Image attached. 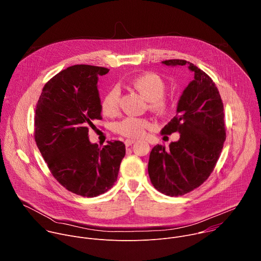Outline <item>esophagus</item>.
I'll return each mask as SVG.
<instances>
[{
  "instance_id": "1",
  "label": "esophagus",
  "mask_w": 261,
  "mask_h": 261,
  "mask_svg": "<svg viewBox=\"0 0 261 261\" xmlns=\"http://www.w3.org/2000/svg\"><path fill=\"white\" fill-rule=\"evenodd\" d=\"M135 141H136L135 139H126V140H125V144H126V146H130V145L133 144Z\"/></svg>"
}]
</instances>
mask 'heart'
<instances>
[{
  "label": "heart",
  "instance_id": "heart-1",
  "mask_svg": "<svg viewBox=\"0 0 261 261\" xmlns=\"http://www.w3.org/2000/svg\"><path fill=\"white\" fill-rule=\"evenodd\" d=\"M130 86L146 101L150 102V108L156 113L163 114L167 108L164 100L165 84L155 73H143L131 80ZM120 93L118 89L109 90L102 99L101 108L105 116L113 117L118 113ZM150 126L147 121L138 118H126L116 126L118 133L126 137H138L144 129Z\"/></svg>",
  "mask_w": 261,
  "mask_h": 261
}]
</instances>
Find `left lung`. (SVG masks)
I'll list each match as a JSON object with an SVG mask.
<instances>
[{"instance_id": "8db88e82", "label": "left lung", "mask_w": 261, "mask_h": 261, "mask_svg": "<svg viewBox=\"0 0 261 261\" xmlns=\"http://www.w3.org/2000/svg\"><path fill=\"white\" fill-rule=\"evenodd\" d=\"M168 67L188 65L194 73L178 99L175 117L161 130L169 135L178 132L179 139L169 148L155 145L147 171L154 187L168 196L188 193L210 176L226 139L223 103L219 91L205 72L185 60L162 62Z\"/></svg>"}]
</instances>
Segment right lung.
<instances>
[{"label": "right lung", "mask_w": 261, "mask_h": 261, "mask_svg": "<svg viewBox=\"0 0 261 261\" xmlns=\"http://www.w3.org/2000/svg\"><path fill=\"white\" fill-rule=\"evenodd\" d=\"M108 69L74 65L44 86L36 106L35 140L55 178L72 193L96 197L118 178L126 147L107 141L102 147L89 139L95 120H101L99 76Z\"/></svg>", "instance_id": "obj_1"}]
</instances>
